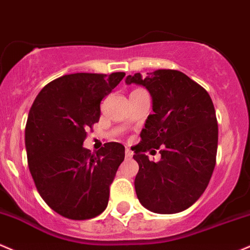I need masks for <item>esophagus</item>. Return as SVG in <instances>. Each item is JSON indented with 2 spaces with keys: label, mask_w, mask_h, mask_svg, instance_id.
I'll list each match as a JSON object with an SVG mask.
<instances>
[{
  "label": "esophagus",
  "mask_w": 250,
  "mask_h": 250,
  "mask_svg": "<svg viewBox=\"0 0 250 250\" xmlns=\"http://www.w3.org/2000/svg\"><path fill=\"white\" fill-rule=\"evenodd\" d=\"M132 156H133V152H132V151H131L130 150V148H126V150H125V157H126V158H132Z\"/></svg>",
  "instance_id": "obj_1"
}]
</instances>
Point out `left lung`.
Here are the masks:
<instances>
[{"label":"left lung","mask_w":250,"mask_h":250,"mask_svg":"<svg viewBox=\"0 0 250 250\" xmlns=\"http://www.w3.org/2000/svg\"><path fill=\"white\" fill-rule=\"evenodd\" d=\"M143 78L127 75V85L144 86L153 114L145 122L134 151L139 171L137 197L157 214H176L191 207L208 187L216 164L218 126L211 98L201 85L175 69H157ZM161 147L151 162L145 152Z\"/></svg>","instance_id":"1"}]
</instances>
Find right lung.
Returning a JSON list of instances; mask_svg holds the SVG:
<instances>
[{
    "label": "right lung",
    "mask_w": 250,
    "mask_h": 250,
    "mask_svg": "<svg viewBox=\"0 0 250 250\" xmlns=\"http://www.w3.org/2000/svg\"><path fill=\"white\" fill-rule=\"evenodd\" d=\"M124 72L74 73L50 81L28 114L24 142L36 189L50 209L69 220H88L106 209L110 186L125 147L106 143L95 155L83 146L100 118V103Z\"/></svg>",
    "instance_id": "obj_1"
}]
</instances>
